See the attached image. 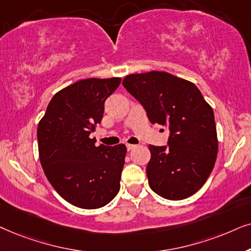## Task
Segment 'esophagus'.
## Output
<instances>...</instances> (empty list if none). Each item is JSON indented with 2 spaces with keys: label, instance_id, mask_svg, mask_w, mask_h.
<instances>
[{
  "label": "esophagus",
  "instance_id": "esophagus-1",
  "mask_svg": "<svg viewBox=\"0 0 251 251\" xmlns=\"http://www.w3.org/2000/svg\"><path fill=\"white\" fill-rule=\"evenodd\" d=\"M126 147H127V150L129 151V150H132V149H134L135 148V146L134 145H126Z\"/></svg>",
  "mask_w": 251,
  "mask_h": 251
}]
</instances>
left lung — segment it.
<instances>
[{
  "instance_id": "8db88e82",
  "label": "left lung",
  "mask_w": 251,
  "mask_h": 251,
  "mask_svg": "<svg viewBox=\"0 0 251 251\" xmlns=\"http://www.w3.org/2000/svg\"><path fill=\"white\" fill-rule=\"evenodd\" d=\"M123 86L143 105L150 123L170 129L169 147H148L150 188L172 201L192 196L204 185L217 159L211 105L193 82L164 71L126 75Z\"/></svg>"
}]
</instances>
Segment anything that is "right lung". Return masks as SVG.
Returning a JSON list of instances; mask_svg holds the SVG:
<instances>
[{
  "mask_svg": "<svg viewBox=\"0 0 251 251\" xmlns=\"http://www.w3.org/2000/svg\"><path fill=\"white\" fill-rule=\"evenodd\" d=\"M122 78L79 80L53 95L38 125L39 158L53 189L81 209H99L118 194L126 146H95L105 100Z\"/></svg>",
  "mask_w": 251,
  "mask_h": 251,
  "instance_id": "right-lung-1",
  "label": "right lung"
}]
</instances>
